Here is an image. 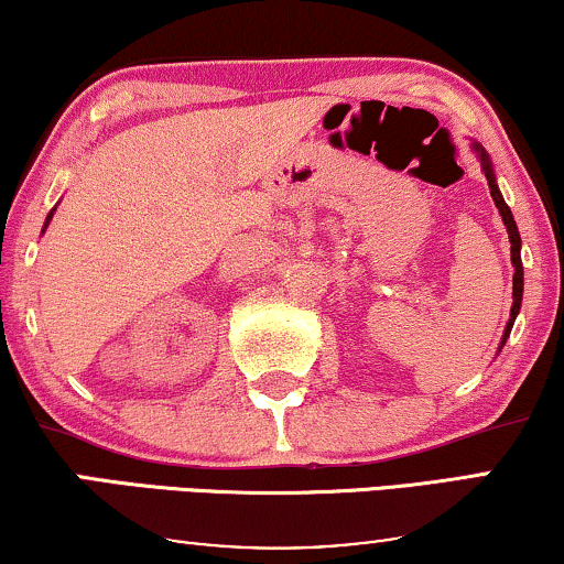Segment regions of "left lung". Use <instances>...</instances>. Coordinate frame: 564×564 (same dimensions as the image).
<instances>
[{
    "instance_id": "left-lung-1",
    "label": "left lung",
    "mask_w": 564,
    "mask_h": 564,
    "mask_svg": "<svg viewBox=\"0 0 564 564\" xmlns=\"http://www.w3.org/2000/svg\"><path fill=\"white\" fill-rule=\"evenodd\" d=\"M477 153H480V161H482V172H485V180H488V187H490V195H492V203H496L498 213L503 215V223L508 228V238H511V261L516 267V274H513V307H511V321H508L506 326V336H503V344L508 334H511L513 328V321L516 315H519V307H521V295H523V264H521V236H519V228H516V220L511 215V207L503 203V195L498 192V184H496V176H492V169H490V161H488V153H485L480 145H475Z\"/></svg>"
}]
</instances>
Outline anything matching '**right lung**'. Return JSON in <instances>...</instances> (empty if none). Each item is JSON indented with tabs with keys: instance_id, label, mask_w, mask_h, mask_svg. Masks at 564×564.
Returning a JSON list of instances; mask_svg holds the SVG:
<instances>
[{
	"instance_id": "obj_1",
	"label": "right lung",
	"mask_w": 564,
	"mask_h": 564,
	"mask_svg": "<svg viewBox=\"0 0 564 564\" xmlns=\"http://www.w3.org/2000/svg\"><path fill=\"white\" fill-rule=\"evenodd\" d=\"M53 215V213H51ZM51 215H48V220H51ZM45 226H48V223H45Z\"/></svg>"
}]
</instances>
